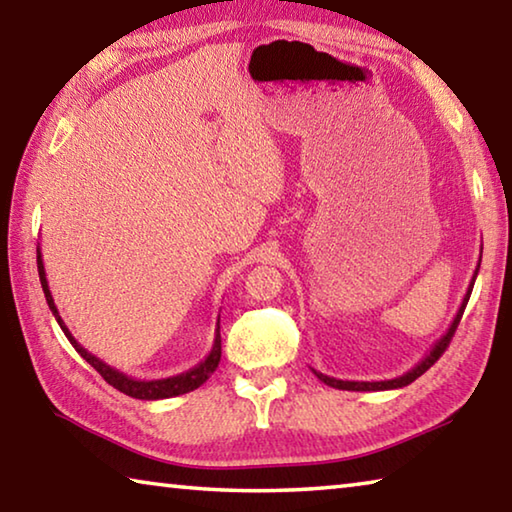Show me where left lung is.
<instances>
[{"instance_id":"left-lung-1","label":"left lung","mask_w":512,"mask_h":512,"mask_svg":"<svg viewBox=\"0 0 512 512\" xmlns=\"http://www.w3.org/2000/svg\"><path fill=\"white\" fill-rule=\"evenodd\" d=\"M481 253H483V246H481ZM479 266H481V259H479V264H476V271L472 275V282H470V287H467V291H465V298L461 302V307H458V311H456L452 325H449L447 332L440 336L436 343L431 345V350L424 354L422 361L415 363V366L409 372H404V375L393 377V379H384V381H345V379H336V377L323 375V372H318L314 368H311V372H314V375L320 381H323V384L332 386V388H339V391H393V388L409 386L411 381H415L420 375H424V372H427L433 366V363H436L440 357H443V352L447 350V345H449V341H452L456 327H458V323H461V318H463L465 305H467V300H470V293L474 289V280H476V275H479Z\"/></svg>"}]
</instances>
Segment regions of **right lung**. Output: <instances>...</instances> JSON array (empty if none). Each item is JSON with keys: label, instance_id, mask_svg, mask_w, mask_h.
Segmentation results:
<instances>
[{"label": "right lung", "instance_id": "add662e5", "mask_svg": "<svg viewBox=\"0 0 512 512\" xmlns=\"http://www.w3.org/2000/svg\"><path fill=\"white\" fill-rule=\"evenodd\" d=\"M38 275H40V284H42V291H45V298H47V305L51 309V314L58 320L60 329H63L67 341L74 345V350L81 354V357L90 363V366L99 372V375L108 381L110 386H115L119 393H124L128 397H135V400H167V397H176V395H183L194 391L201 384H205L207 379H210L212 372L219 368V361H221V327L216 323V332H214V343H212V350L207 357L196 363L194 368H189L185 372H180V375H173V377H164V379H135V377H128L124 372L115 370L112 366H108L106 361H101L99 357H94L92 352H88L83 348V345L74 339L72 332H69L67 325L63 323V318H60L58 309H56V302L51 298V291H49V282H47V273H45V262H42V253H40V246H38Z\"/></svg>", "mask_w": 512, "mask_h": 512}]
</instances>
